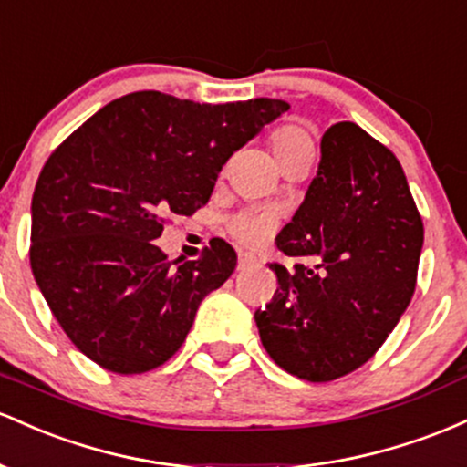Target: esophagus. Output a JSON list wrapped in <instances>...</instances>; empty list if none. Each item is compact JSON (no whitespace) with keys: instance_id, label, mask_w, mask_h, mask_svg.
Instances as JSON below:
<instances>
[{"instance_id":"obj_1","label":"esophagus","mask_w":467,"mask_h":467,"mask_svg":"<svg viewBox=\"0 0 467 467\" xmlns=\"http://www.w3.org/2000/svg\"><path fill=\"white\" fill-rule=\"evenodd\" d=\"M258 265V258L254 254H247V251H240L238 254V269H247V266Z\"/></svg>"}]
</instances>
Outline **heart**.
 Listing matches in <instances>:
<instances>
[{
	"label": "heart",
	"instance_id": "heart-1",
	"mask_svg": "<svg viewBox=\"0 0 467 467\" xmlns=\"http://www.w3.org/2000/svg\"><path fill=\"white\" fill-rule=\"evenodd\" d=\"M269 145L280 167L291 163V161L313 159L316 156V140H313L311 130L302 123L277 125L274 132L269 134ZM275 223L277 218L274 212L244 209V212L234 213L227 220V232L235 243L244 244V247H262L274 234Z\"/></svg>",
	"mask_w": 467,
	"mask_h": 467
}]
</instances>
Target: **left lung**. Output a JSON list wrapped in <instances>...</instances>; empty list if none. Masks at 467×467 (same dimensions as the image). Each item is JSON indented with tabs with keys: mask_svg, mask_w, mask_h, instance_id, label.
Masks as SVG:
<instances>
[{
	"mask_svg": "<svg viewBox=\"0 0 467 467\" xmlns=\"http://www.w3.org/2000/svg\"><path fill=\"white\" fill-rule=\"evenodd\" d=\"M277 289L255 311L262 347L286 373L333 381L364 366L417 286L423 223L392 151L358 123L322 136L317 176L275 238Z\"/></svg>",
	"mask_w": 467,
	"mask_h": 467,
	"instance_id": "1",
	"label": "left lung"
}]
</instances>
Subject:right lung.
<instances>
[{"label": "right lung", "instance_id": "right-lung-1", "mask_svg": "<svg viewBox=\"0 0 467 467\" xmlns=\"http://www.w3.org/2000/svg\"><path fill=\"white\" fill-rule=\"evenodd\" d=\"M286 109L280 99L209 106L132 92L52 151L33 193L30 266L86 358L139 375L182 347L198 304L234 274L238 255L216 238L174 266L151 240L170 216L207 205L229 156Z\"/></svg>", "mask_w": 467, "mask_h": 467}]
</instances>
